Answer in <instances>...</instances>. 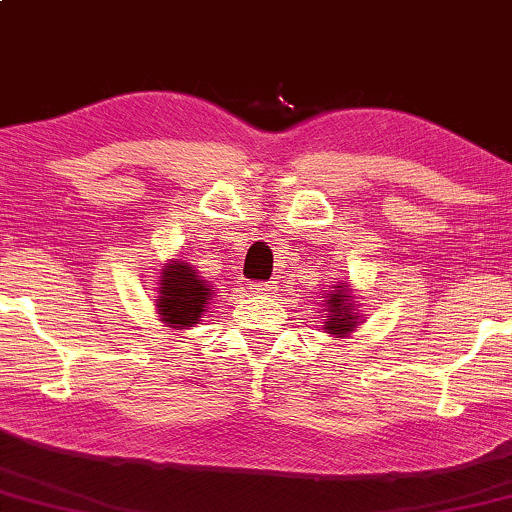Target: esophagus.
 Masks as SVG:
<instances>
[{
  "label": "esophagus",
  "mask_w": 512,
  "mask_h": 512,
  "mask_svg": "<svg viewBox=\"0 0 512 512\" xmlns=\"http://www.w3.org/2000/svg\"><path fill=\"white\" fill-rule=\"evenodd\" d=\"M253 289V294L259 296V299H269L278 292V282L276 280H269V282H255V285H250Z\"/></svg>",
  "instance_id": "obj_1"
}]
</instances>
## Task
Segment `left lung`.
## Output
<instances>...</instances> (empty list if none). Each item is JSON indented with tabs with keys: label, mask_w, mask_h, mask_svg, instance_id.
Segmentation results:
<instances>
[{
	"label": "left lung",
	"mask_w": 512,
	"mask_h": 512,
	"mask_svg": "<svg viewBox=\"0 0 512 512\" xmlns=\"http://www.w3.org/2000/svg\"><path fill=\"white\" fill-rule=\"evenodd\" d=\"M324 333L331 338H349L356 329L365 324V315L361 310L352 285L347 280L335 282V285L326 287L324 294Z\"/></svg>",
	"instance_id": "obj_1"
}]
</instances>
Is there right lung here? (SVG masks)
I'll return each mask as SVG.
<instances>
[{"label": "right lung", "mask_w": 512, "mask_h": 512, "mask_svg": "<svg viewBox=\"0 0 512 512\" xmlns=\"http://www.w3.org/2000/svg\"><path fill=\"white\" fill-rule=\"evenodd\" d=\"M156 315L158 322L174 331L193 329L202 324L209 305L216 299V287L204 280L193 264L183 259H170L163 264L156 282Z\"/></svg>", "instance_id": "add662e5"}]
</instances>
